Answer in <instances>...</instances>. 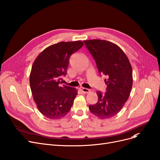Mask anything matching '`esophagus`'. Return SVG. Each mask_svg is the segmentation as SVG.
I'll use <instances>...</instances> for the list:
<instances>
[{
    "mask_svg": "<svg viewBox=\"0 0 160 160\" xmlns=\"http://www.w3.org/2000/svg\"><path fill=\"white\" fill-rule=\"evenodd\" d=\"M80 90H81V92H83V93H89L90 92V90L89 89H88V88H80Z\"/></svg>",
    "mask_w": 160,
    "mask_h": 160,
    "instance_id": "obj_1",
    "label": "esophagus"
}]
</instances>
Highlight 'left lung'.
Masks as SVG:
<instances>
[{
    "label": "left lung",
    "mask_w": 160,
    "mask_h": 160,
    "mask_svg": "<svg viewBox=\"0 0 160 160\" xmlns=\"http://www.w3.org/2000/svg\"><path fill=\"white\" fill-rule=\"evenodd\" d=\"M96 61L100 75L106 76V92L97 91L98 102L89 105L101 119L116 115L125 105L132 86V69L125 53L115 43L105 40L84 41Z\"/></svg>",
    "instance_id": "8db88e82"
}]
</instances>
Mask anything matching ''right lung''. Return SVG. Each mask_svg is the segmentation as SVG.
I'll return each instance as SVG.
<instances>
[{"label": "right lung", "mask_w": 160, "mask_h": 160, "mask_svg": "<svg viewBox=\"0 0 160 160\" xmlns=\"http://www.w3.org/2000/svg\"><path fill=\"white\" fill-rule=\"evenodd\" d=\"M84 45L82 41L59 42L47 47L35 58L29 76V84L37 108L51 119H59L70 111L77 90L59 86L67 74L69 58Z\"/></svg>", "instance_id": "1"}]
</instances>
